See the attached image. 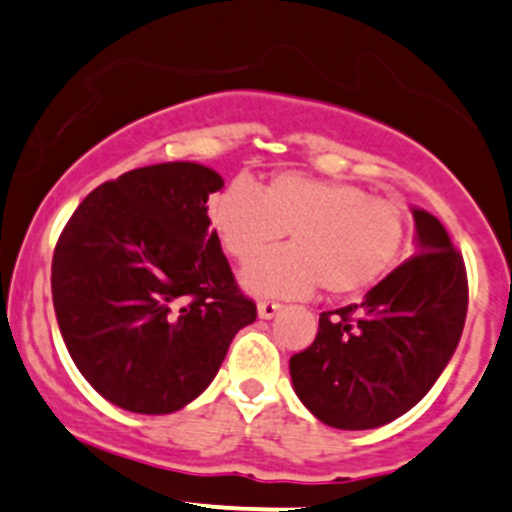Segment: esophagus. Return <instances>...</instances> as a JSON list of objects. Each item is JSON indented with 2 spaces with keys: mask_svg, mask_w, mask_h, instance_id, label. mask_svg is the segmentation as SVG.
Returning a JSON list of instances; mask_svg holds the SVG:
<instances>
[{
  "mask_svg": "<svg viewBox=\"0 0 512 512\" xmlns=\"http://www.w3.org/2000/svg\"><path fill=\"white\" fill-rule=\"evenodd\" d=\"M279 309H282V304H277V301L262 299L260 304H257V314H260V319H272Z\"/></svg>",
  "mask_w": 512,
  "mask_h": 512,
  "instance_id": "obj_1",
  "label": "esophagus"
}]
</instances>
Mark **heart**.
<instances>
[{
	"instance_id": "b5f03b06",
	"label": "heart",
	"mask_w": 512,
	"mask_h": 512,
	"mask_svg": "<svg viewBox=\"0 0 512 512\" xmlns=\"http://www.w3.org/2000/svg\"><path fill=\"white\" fill-rule=\"evenodd\" d=\"M208 220L223 250L252 265L289 233V250L245 272L260 297H355L395 270L407 240V211L346 181L277 174L265 188L238 179L208 201Z\"/></svg>"
}]
</instances>
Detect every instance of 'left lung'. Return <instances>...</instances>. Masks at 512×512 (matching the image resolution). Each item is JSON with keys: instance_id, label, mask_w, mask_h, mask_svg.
<instances>
[{"instance_id": "left-lung-1", "label": "left lung", "mask_w": 512, "mask_h": 512, "mask_svg": "<svg viewBox=\"0 0 512 512\" xmlns=\"http://www.w3.org/2000/svg\"><path fill=\"white\" fill-rule=\"evenodd\" d=\"M412 215L417 255L360 304L324 311L314 343L289 358L299 400L328 427H383L412 410L459 346L469 309L464 257L432 213Z\"/></svg>"}]
</instances>
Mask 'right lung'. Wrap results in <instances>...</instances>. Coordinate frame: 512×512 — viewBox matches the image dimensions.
Returning a JSON list of instances; mask_svg holds the SVG:
<instances>
[{
	"instance_id": "obj_1",
	"label": "right lung",
	"mask_w": 512,
	"mask_h": 512,
	"mask_svg": "<svg viewBox=\"0 0 512 512\" xmlns=\"http://www.w3.org/2000/svg\"><path fill=\"white\" fill-rule=\"evenodd\" d=\"M193 161L142 166L85 196L53 250L51 292L73 363L112 405L169 414L196 400L257 319L220 250Z\"/></svg>"
}]
</instances>
